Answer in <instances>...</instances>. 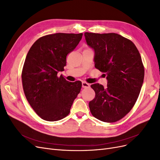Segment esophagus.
I'll return each instance as SVG.
<instances>
[{
    "mask_svg": "<svg viewBox=\"0 0 160 160\" xmlns=\"http://www.w3.org/2000/svg\"><path fill=\"white\" fill-rule=\"evenodd\" d=\"M89 84L86 83V82H82V87H83V88H89Z\"/></svg>",
    "mask_w": 160,
    "mask_h": 160,
    "instance_id": "34e87169",
    "label": "esophagus"
}]
</instances>
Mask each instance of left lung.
I'll return each mask as SVG.
<instances>
[{"label":"left lung","instance_id":"left-lung-1","mask_svg":"<svg viewBox=\"0 0 160 160\" xmlns=\"http://www.w3.org/2000/svg\"><path fill=\"white\" fill-rule=\"evenodd\" d=\"M88 45L95 51V67L108 79L105 88L95 83V98L89 106L91 114L103 122L124 118L134 106L144 78L142 57L134 43L116 33L85 32Z\"/></svg>","mask_w":160,"mask_h":160}]
</instances>
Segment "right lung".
Here are the masks:
<instances>
[{"mask_svg":"<svg viewBox=\"0 0 160 160\" xmlns=\"http://www.w3.org/2000/svg\"><path fill=\"white\" fill-rule=\"evenodd\" d=\"M83 33H55L37 40L28 51L22 71V88L31 108L42 119L56 122L69 115L79 93L80 81H67L66 58L81 40Z\"/></svg>","mask_w":160,"mask_h":160,"instance_id":"1","label":"right lung"}]
</instances>
